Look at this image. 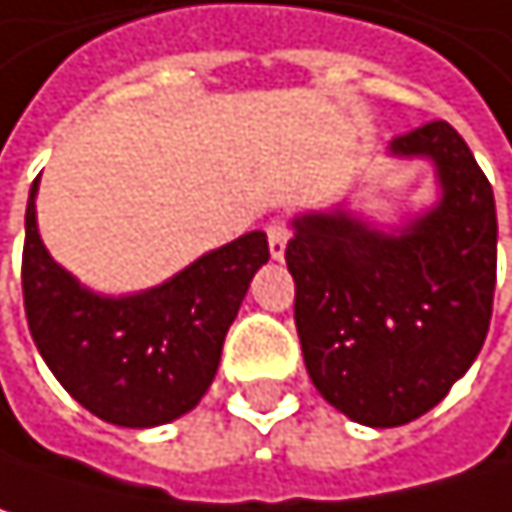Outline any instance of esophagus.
Masks as SVG:
<instances>
[{"label":"esophagus","instance_id":"34e87169","mask_svg":"<svg viewBox=\"0 0 512 512\" xmlns=\"http://www.w3.org/2000/svg\"><path fill=\"white\" fill-rule=\"evenodd\" d=\"M267 236H270V254H273L276 261H282L285 248H288V239H291V227L282 218H276V221L267 224Z\"/></svg>","mask_w":512,"mask_h":512}]
</instances>
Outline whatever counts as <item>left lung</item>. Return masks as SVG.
I'll use <instances>...</instances> for the list:
<instances>
[{"label": "left lung", "mask_w": 512, "mask_h": 512, "mask_svg": "<svg viewBox=\"0 0 512 512\" xmlns=\"http://www.w3.org/2000/svg\"><path fill=\"white\" fill-rule=\"evenodd\" d=\"M429 158L441 200L399 233L345 209L294 218L285 261L294 321L318 393L363 426H405L432 411L477 360L495 297L498 218L462 134L426 122L390 143Z\"/></svg>", "instance_id": "left-lung-1"}]
</instances>
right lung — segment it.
Instances as JSON below:
<instances>
[{
  "label": "right lung",
  "instance_id": "obj_1",
  "mask_svg": "<svg viewBox=\"0 0 512 512\" xmlns=\"http://www.w3.org/2000/svg\"><path fill=\"white\" fill-rule=\"evenodd\" d=\"M32 182L23 242L29 333L56 381L89 414L149 429L188 414L209 390L224 336L251 276L270 261L251 230L134 297H101L65 273L41 242Z\"/></svg>",
  "mask_w": 512,
  "mask_h": 512
}]
</instances>
